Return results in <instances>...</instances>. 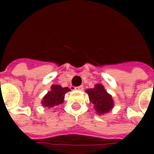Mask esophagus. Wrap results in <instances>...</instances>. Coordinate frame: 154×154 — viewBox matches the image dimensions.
Instances as JSON below:
<instances>
[{
  "mask_svg": "<svg viewBox=\"0 0 154 154\" xmlns=\"http://www.w3.org/2000/svg\"><path fill=\"white\" fill-rule=\"evenodd\" d=\"M75 90L82 91L83 90V86H78V87H75Z\"/></svg>",
  "mask_w": 154,
  "mask_h": 154,
  "instance_id": "1",
  "label": "esophagus"
}]
</instances>
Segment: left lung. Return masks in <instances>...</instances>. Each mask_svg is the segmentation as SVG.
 Segmentation results:
<instances>
[{"mask_svg": "<svg viewBox=\"0 0 154 154\" xmlns=\"http://www.w3.org/2000/svg\"><path fill=\"white\" fill-rule=\"evenodd\" d=\"M89 96L90 101L94 105V107L98 114L109 112L114 106L113 100L110 94L106 92L104 87L97 84L94 88H90L86 91Z\"/></svg>", "mask_w": 154, "mask_h": 154, "instance_id": "obj_1", "label": "left lung"}]
</instances>
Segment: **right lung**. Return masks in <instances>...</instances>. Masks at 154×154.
I'll use <instances>...</instances> for the list:
<instances>
[{
  "instance_id": "1",
  "label": "right lung",
  "mask_w": 154,
  "mask_h": 154,
  "mask_svg": "<svg viewBox=\"0 0 154 154\" xmlns=\"http://www.w3.org/2000/svg\"><path fill=\"white\" fill-rule=\"evenodd\" d=\"M67 87H62L59 85H53L51 87V91L44 97L42 104L44 106L54 107L57 106L59 104L63 102L64 96L67 91H69Z\"/></svg>"
}]
</instances>
